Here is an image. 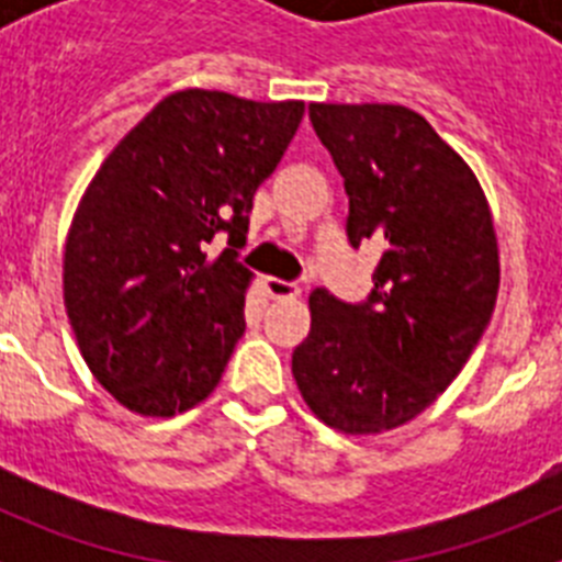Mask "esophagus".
<instances>
[{
  "mask_svg": "<svg viewBox=\"0 0 562 562\" xmlns=\"http://www.w3.org/2000/svg\"><path fill=\"white\" fill-rule=\"evenodd\" d=\"M265 290L272 301H295L301 295V286L292 281H281V278H265Z\"/></svg>",
  "mask_w": 562,
  "mask_h": 562,
  "instance_id": "obj_1",
  "label": "esophagus"
}]
</instances>
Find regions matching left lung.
<instances>
[{
    "mask_svg": "<svg viewBox=\"0 0 562 562\" xmlns=\"http://www.w3.org/2000/svg\"><path fill=\"white\" fill-rule=\"evenodd\" d=\"M349 193L355 247H385L366 304L315 290L292 376L317 419L351 436L394 430L434 405L479 346L498 297L493 213L473 168L419 112L310 103Z\"/></svg>",
    "mask_w": 562,
    "mask_h": 562,
    "instance_id": "1",
    "label": "left lung"
}]
</instances>
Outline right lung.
<instances>
[{"mask_svg":"<svg viewBox=\"0 0 562 562\" xmlns=\"http://www.w3.org/2000/svg\"><path fill=\"white\" fill-rule=\"evenodd\" d=\"M304 103L186 89L112 148L64 247V306L103 389L140 416H177L220 385L245 335L252 272L238 261L252 196ZM228 236L212 256L211 244Z\"/></svg>","mask_w":562,"mask_h":562,"instance_id":"right-lung-1","label":"right lung"}]
</instances>
